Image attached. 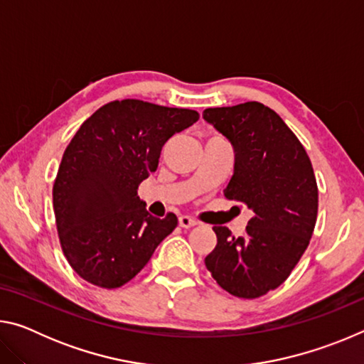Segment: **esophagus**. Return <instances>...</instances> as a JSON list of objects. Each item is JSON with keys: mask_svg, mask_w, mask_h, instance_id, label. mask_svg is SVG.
Wrapping results in <instances>:
<instances>
[{"mask_svg": "<svg viewBox=\"0 0 364 364\" xmlns=\"http://www.w3.org/2000/svg\"><path fill=\"white\" fill-rule=\"evenodd\" d=\"M178 223H180L181 228H186V230H189V228H193L197 225V221L194 218L188 217V215H183V217L178 218Z\"/></svg>", "mask_w": 364, "mask_h": 364, "instance_id": "1", "label": "esophagus"}]
</instances>
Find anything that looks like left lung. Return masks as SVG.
<instances>
[{"label":"left lung","mask_w":364,"mask_h":364,"mask_svg":"<svg viewBox=\"0 0 364 364\" xmlns=\"http://www.w3.org/2000/svg\"><path fill=\"white\" fill-rule=\"evenodd\" d=\"M202 115L236 154L225 197L254 212L242 236L213 226L217 245L205 267L231 295L262 297L289 278L310 244L318 215L311 160L284 120L262 102L210 107Z\"/></svg>","instance_id":"1"}]
</instances>
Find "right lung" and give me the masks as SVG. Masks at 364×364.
Instances as JSON below:
<instances>
[{"label":"right lung","instance_id":"add662e5","mask_svg":"<svg viewBox=\"0 0 364 364\" xmlns=\"http://www.w3.org/2000/svg\"><path fill=\"white\" fill-rule=\"evenodd\" d=\"M199 120L191 109L139 100L104 104L67 146L53 186L59 242L73 271L102 289L132 281L178 218H156L138 186L157 170L173 134Z\"/></svg>","mask_w":364,"mask_h":364}]
</instances>
